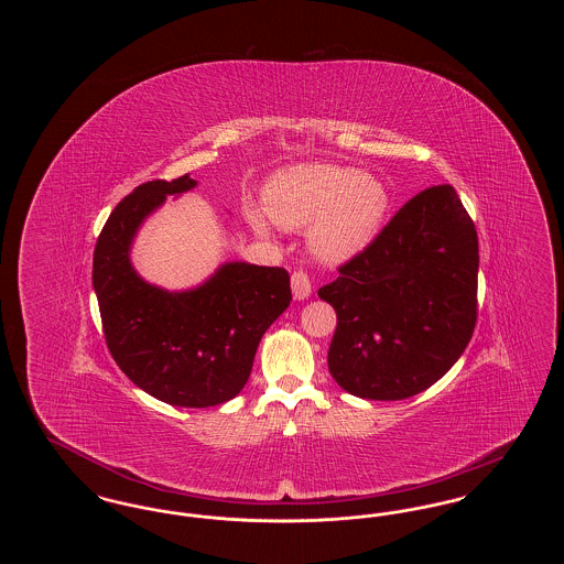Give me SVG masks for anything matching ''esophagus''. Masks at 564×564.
Returning <instances> with one entry per match:
<instances>
[{"instance_id": "34e87169", "label": "esophagus", "mask_w": 564, "mask_h": 564, "mask_svg": "<svg viewBox=\"0 0 564 564\" xmlns=\"http://www.w3.org/2000/svg\"><path fill=\"white\" fill-rule=\"evenodd\" d=\"M292 292H294L295 300H304L311 295V279L306 272L295 270L292 274Z\"/></svg>"}]
</instances>
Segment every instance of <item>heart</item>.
<instances>
[{
  "label": "heart",
  "mask_w": 564,
  "mask_h": 564,
  "mask_svg": "<svg viewBox=\"0 0 564 564\" xmlns=\"http://www.w3.org/2000/svg\"><path fill=\"white\" fill-rule=\"evenodd\" d=\"M391 207L387 184L372 173L311 162L276 173L264 188V212L283 230L308 226V249L325 264H340L375 241ZM245 215L260 235L269 221L256 207Z\"/></svg>",
  "instance_id": "1"
}]
</instances>
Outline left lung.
I'll return each instance as SVG.
<instances>
[{
	"instance_id": "obj_1",
	"label": "left lung",
	"mask_w": 564,
	"mask_h": 564,
	"mask_svg": "<svg viewBox=\"0 0 564 564\" xmlns=\"http://www.w3.org/2000/svg\"><path fill=\"white\" fill-rule=\"evenodd\" d=\"M478 262V232L453 186L410 198L319 290L338 317L329 375L364 400L395 402L430 389L471 340Z\"/></svg>"
}]
</instances>
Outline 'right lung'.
I'll list each match as a JSON object with an SVG mask.
<instances>
[{"instance_id": "obj_1", "label": "right lung", "mask_w": 564, "mask_h": 564, "mask_svg": "<svg viewBox=\"0 0 564 564\" xmlns=\"http://www.w3.org/2000/svg\"><path fill=\"white\" fill-rule=\"evenodd\" d=\"M196 182L154 180L124 196L97 239L93 288L109 352L152 398L180 408H209L241 393L258 345L290 306V274L279 267L228 262L203 285L166 292L145 283L131 264L143 219L169 194Z\"/></svg>"}]
</instances>
